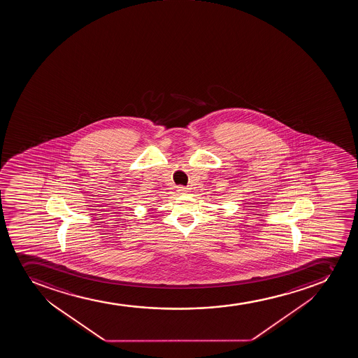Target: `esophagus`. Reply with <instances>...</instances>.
I'll use <instances>...</instances> for the list:
<instances>
[{
  "label": "esophagus",
  "instance_id": "1",
  "mask_svg": "<svg viewBox=\"0 0 358 358\" xmlns=\"http://www.w3.org/2000/svg\"><path fill=\"white\" fill-rule=\"evenodd\" d=\"M177 192H180V194H187V192H189V188H187V187H178Z\"/></svg>",
  "mask_w": 358,
  "mask_h": 358
}]
</instances>
